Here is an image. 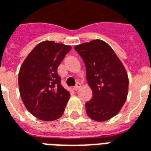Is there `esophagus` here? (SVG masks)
Masks as SVG:
<instances>
[{"label": "esophagus", "instance_id": "esophagus-1", "mask_svg": "<svg viewBox=\"0 0 151 151\" xmlns=\"http://www.w3.org/2000/svg\"><path fill=\"white\" fill-rule=\"evenodd\" d=\"M80 87H81V83H80V82H78V83L76 84L75 86L73 87V90H74V91H78V90L80 89Z\"/></svg>", "mask_w": 151, "mask_h": 151}]
</instances>
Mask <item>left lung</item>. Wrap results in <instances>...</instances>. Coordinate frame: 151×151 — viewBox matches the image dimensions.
<instances>
[{
    "label": "left lung",
    "mask_w": 151,
    "mask_h": 151,
    "mask_svg": "<svg viewBox=\"0 0 151 151\" xmlns=\"http://www.w3.org/2000/svg\"><path fill=\"white\" fill-rule=\"evenodd\" d=\"M85 63L86 79L93 97L86 103V111L95 121L115 116L126 101L128 74L116 53L104 41L92 40L74 47Z\"/></svg>",
    "instance_id": "left-lung-1"
}]
</instances>
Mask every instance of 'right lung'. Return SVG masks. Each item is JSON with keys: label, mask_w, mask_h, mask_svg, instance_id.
Segmentation results:
<instances>
[{"label": "right lung", "mask_w": 151, "mask_h": 151, "mask_svg": "<svg viewBox=\"0 0 151 151\" xmlns=\"http://www.w3.org/2000/svg\"><path fill=\"white\" fill-rule=\"evenodd\" d=\"M71 47L53 41H43L22 63L18 86L25 107L34 116L52 121L61 116L70 97L60 84L57 68Z\"/></svg>", "instance_id": "add662e5"}]
</instances>
